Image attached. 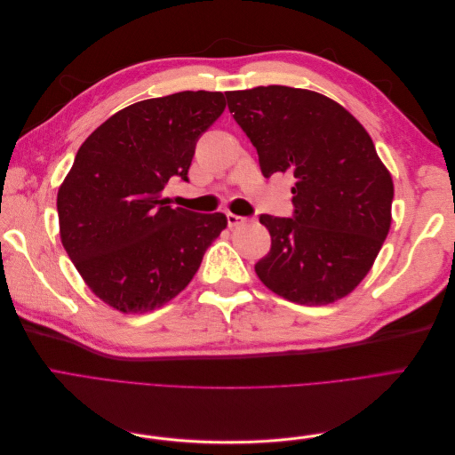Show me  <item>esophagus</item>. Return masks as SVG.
<instances>
[{
	"label": "esophagus",
	"mask_w": 455,
	"mask_h": 455,
	"mask_svg": "<svg viewBox=\"0 0 455 455\" xmlns=\"http://www.w3.org/2000/svg\"><path fill=\"white\" fill-rule=\"evenodd\" d=\"M226 216H228V226H229V228H237V226H241V224H244V222H246V218L237 216V214H231V212H228Z\"/></svg>",
	"instance_id": "1"
}]
</instances>
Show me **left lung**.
<instances>
[{"label": "left lung", "mask_w": 455, "mask_h": 455, "mask_svg": "<svg viewBox=\"0 0 455 455\" xmlns=\"http://www.w3.org/2000/svg\"><path fill=\"white\" fill-rule=\"evenodd\" d=\"M261 174L294 176V218L259 216L271 251L254 266L271 292L299 306L351 294L391 228L393 178L366 129L328 96L284 85L226 92Z\"/></svg>", "instance_id": "8db88e82"}]
</instances>
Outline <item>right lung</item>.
Listing matches in <instances>:
<instances>
[{
  "instance_id": "add662e5",
  "label": "right lung",
  "mask_w": 455,
  "mask_h": 455,
  "mask_svg": "<svg viewBox=\"0 0 455 455\" xmlns=\"http://www.w3.org/2000/svg\"><path fill=\"white\" fill-rule=\"evenodd\" d=\"M222 92L184 91L119 109L77 149L59 188L60 241L96 298L121 313L163 307L194 279L228 226L163 197L188 180L199 136L222 116Z\"/></svg>"
}]
</instances>
